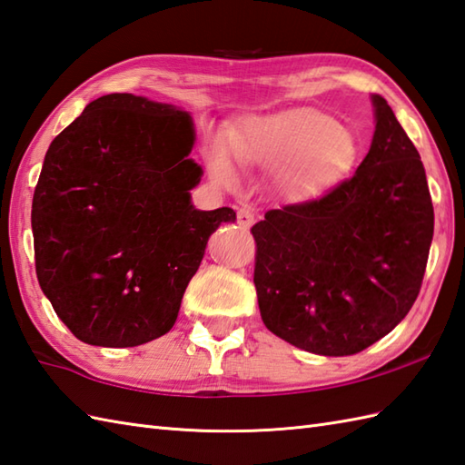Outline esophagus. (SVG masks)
<instances>
[{"label": "esophagus", "mask_w": 465, "mask_h": 465, "mask_svg": "<svg viewBox=\"0 0 465 465\" xmlns=\"http://www.w3.org/2000/svg\"><path fill=\"white\" fill-rule=\"evenodd\" d=\"M236 221H239V224L244 226V229H249V226H252V223H254V213L242 206V209L236 211Z\"/></svg>", "instance_id": "esophagus-1"}]
</instances>
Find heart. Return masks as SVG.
<instances>
[{"label": "heart", "mask_w": 465, "mask_h": 465, "mask_svg": "<svg viewBox=\"0 0 465 465\" xmlns=\"http://www.w3.org/2000/svg\"><path fill=\"white\" fill-rule=\"evenodd\" d=\"M229 143L241 163L276 167V189L288 201H306L326 191L358 154L352 131L306 107L249 117L231 133ZM211 164L221 179H234V167L223 149L213 151Z\"/></svg>", "instance_id": "1"}]
</instances>
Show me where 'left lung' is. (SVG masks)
<instances>
[{
    "mask_svg": "<svg viewBox=\"0 0 465 465\" xmlns=\"http://www.w3.org/2000/svg\"><path fill=\"white\" fill-rule=\"evenodd\" d=\"M356 173L264 214L254 286L264 326L306 352L352 356L401 322L424 281L434 206L420 153L384 97Z\"/></svg>",
    "mask_w": 465,
    "mask_h": 465,
    "instance_id": "1",
    "label": "left lung"
}]
</instances>
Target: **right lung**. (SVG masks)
I'll list each match as a JSON object with an SVG mask.
<instances>
[{"label": "right lung", "instance_id": "1", "mask_svg": "<svg viewBox=\"0 0 465 465\" xmlns=\"http://www.w3.org/2000/svg\"><path fill=\"white\" fill-rule=\"evenodd\" d=\"M193 119L111 93L51 141L31 204L35 272L81 342L129 348L167 334L229 206L197 211Z\"/></svg>", "mask_w": 465, "mask_h": 465}]
</instances>
